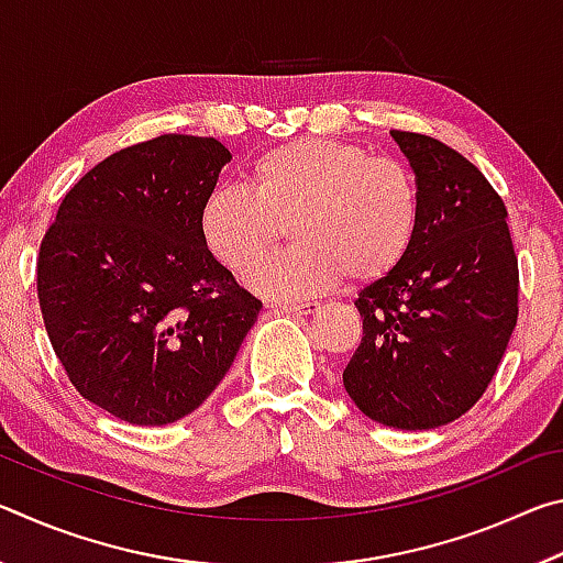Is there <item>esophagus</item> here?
<instances>
[{"instance_id": "34e87169", "label": "esophagus", "mask_w": 563, "mask_h": 563, "mask_svg": "<svg viewBox=\"0 0 563 563\" xmlns=\"http://www.w3.org/2000/svg\"><path fill=\"white\" fill-rule=\"evenodd\" d=\"M275 308L288 312V316H312L320 310V302H278Z\"/></svg>"}]
</instances>
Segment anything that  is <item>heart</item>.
Returning a JSON list of instances; mask_svg holds the SVG:
<instances>
[{"label":"heart","instance_id":"heart-1","mask_svg":"<svg viewBox=\"0 0 563 563\" xmlns=\"http://www.w3.org/2000/svg\"><path fill=\"white\" fill-rule=\"evenodd\" d=\"M422 196L402 161L342 141L305 139L247 166L243 188H218L198 213L203 247L245 275L288 228L290 251L263 261L247 285L275 300L325 292L347 275L375 283L412 247Z\"/></svg>","mask_w":563,"mask_h":563}]
</instances>
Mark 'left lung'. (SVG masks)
I'll return each instance as SVG.
<instances>
[{
	"instance_id": "1",
	"label": "left lung",
	"mask_w": 563,
	"mask_h": 563,
	"mask_svg": "<svg viewBox=\"0 0 563 563\" xmlns=\"http://www.w3.org/2000/svg\"><path fill=\"white\" fill-rule=\"evenodd\" d=\"M422 196L419 231L397 268L362 288V342L342 385L362 415L434 430L476 405L517 328L519 265L507 208L454 148L389 131Z\"/></svg>"
}]
</instances>
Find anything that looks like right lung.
<instances>
[{
    "instance_id": "add662e5",
    "label": "right lung",
    "mask_w": 563,
    "mask_h": 563,
    "mask_svg": "<svg viewBox=\"0 0 563 563\" xmlns=\"http://www.w3.org/2000/svg\"><path fill=\"white\" fill-rule=\"evenodd\" d=\"M231 158L180 133L123 148L64 196L42 241L36 290L56 357L84 399L129 424L201 407L258 320L261 300L198 233Z\"/></svg>"
}]
</instances>
